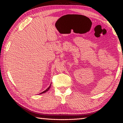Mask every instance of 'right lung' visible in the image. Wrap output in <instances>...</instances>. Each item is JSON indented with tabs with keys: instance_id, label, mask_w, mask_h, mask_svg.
<instances>
[{
	"instance_id": "right-lung-1",
	"label": "right lung",
	"mask_w": 123,
	"mask_h": 123,
	"mask_svg": "<svg viewBox=\"0 0 123 123\" xmlns=\"http://www.w3.org/2000/svg\"><path fill=\"white\" fill-rule=\"evenodd\" d=\"M51 85H50V86H49V88H47V89L46 90H45V91H43V92H41V93H40V94H41V93H44V92H46V91H48L49 89V88H51Z\"/></svg>"
}]
</instances>
